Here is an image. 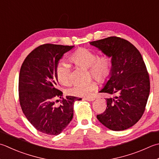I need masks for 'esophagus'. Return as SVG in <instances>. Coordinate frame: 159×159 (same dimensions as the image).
Here are the masks:
<instances>
[{
  "label": "esophagus",
  "instance_id": "34e87169",
  "mask_svg": "<svg viewBox=\"0 0 159 159\" xmlns=\"http://www.w3.org/2000/svg\"><path fill=\"white\" fill-rule=\"evenodd\" d=\"M84 99L86 101H93L95 99L94 97H85L84 98Z\"/></svg>",
  "mask_w": 159,
  "mask_h": 159
}]
</instances>
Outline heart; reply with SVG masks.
<instances>
[{
  "instance_id": "heart-1",
  "label": "heart",
  "mask_w": 159,
  "mask_h": 159,
  "mask_svg": "<svg viewBox=\"0 0 159 159\" xmlns=\"http://www.w3.org/2000/svg\"><path fill=\"white\" fill-rule=\"evenodd\" d=\"M71 60L79 66L89 68L92 75L96 79L103 81L108 79L111 71V61L106 54L98 56L96 52L85 48L78 49L71 55ZM58 82L63 85H69L71 82V66L66 62L61 61L56 68ZM97 88L94 81L78 83L67 90L68 94L74 96H89Z\"/></svg>"
}]
</instances>
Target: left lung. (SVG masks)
<instances>
[{"instance_id": "8db88e82", "label": "left lung", "mask_w": 159, "mask_h": 159, "mask_svg": "<svg viewBox=\"0 0 159 159\" xmlns=\"http://www.w3.org/2000/svg\"><path fill=\"white\" fill-rule=\"evenodd\" d=\"M89 43L111 58L110 78L99 92L116 95L105 98L106 110L96 117L114 131L128 129L143 116L150 94V77L141 53L120 37L110 36Z\"/></svg>"}]
</instances>
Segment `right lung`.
<instances>
[{"instance_id":"obj_1","label":"right lung","mask_w":159,"mask_h":159,"mask_svg":"<svg viewBox=\"0 0 159 159\" xmlns=\"http://www.w3.org/2000/svg\"><path fill=\"white\" fill-rule=\"evenodd\" d=\"M73 48L41 45L28 54L21 65L18 79L21 109L30 123L46 134H61L72 119L74 102L81 100L71 96L64 98L58 89L56 68L65 53ZM57 98H62L58 107L55 105Z\"/></svg>"}]
</instances>
